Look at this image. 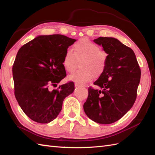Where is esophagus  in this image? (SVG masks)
Masks as SVG:
<instances>
[{
  "label": "esophagus",
  "mask_w": 155,
  "mask_h": 155,
  "mask_svg": "<svg viewBox=\"0 0 155 155\" xmlns=\"http://www.w3.org/2000/svg\"><path fill=\"white\" fill-rule=\"evenodd\" d=\"M75 87H85V85H81V84L79 83H75Z\"/></svg>",
  "instance_id": "esophagus-1"
}]
</instances>
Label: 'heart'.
Segmentation results:
<instances>
[{"label":"heart","mask_w":155,"mask_h":155,"mask_svg":"<svg viewBox=\"0 0 155 155\" xmlns=\"http://www.w3.org/2000/svg\"><path fill=\"white\" fill-rule=\"evenodd\" d=\"M74 52L70 49L65 51L63 58V65L69 73L75 71L77 61L81 60L79 64L80 70L69 76L70 80L85 83L94 77H99L105 70L108 54L100 50V46L88 39L83 38L73 46Z\"/></svg>","instance_id":"1"}]
</instances>
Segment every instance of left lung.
<instances>
[{
  "label": "left lung",
  "mask_w": 155,
  "mask_h": 155,
  "mask_svg": "<svg viewBox=\"0 0 155 155\" xmlns=\"http://www.w3.org/2000/svg\"><path fill=\"white\" fill-rule=\"evenodd\" d=\"M108 54L107 66L94 85L88 88L83 109L89 118L101 124L118 121L134 104L141 70L133 50L112 37L94 40Z\"/></svg>",
  "instance_id": "left-lung-1"
}]
</instances>
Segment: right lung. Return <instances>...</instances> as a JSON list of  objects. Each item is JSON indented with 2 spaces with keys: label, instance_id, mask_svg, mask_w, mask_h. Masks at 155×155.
<instances>
[{
  "label": "right lung",
  "instance_id": "add662e5",
  "mask_svg": "<svg viewBox=\"0 0 155 155\" xmlns=\"http://www.w3.org/2000/svg\"><path fill=\"white\" fill-rule=\"evenodd\" d=\"M76 39L59 34L41 35L18 50L12 72L14 94L18 105L33 121L47 124L62 109L65 97L74 91L69 81L56 87L67 76L63 58Z\"/></svg>",
  "mask_w": 155,
  "mask_h": 155
}]
</instances>
